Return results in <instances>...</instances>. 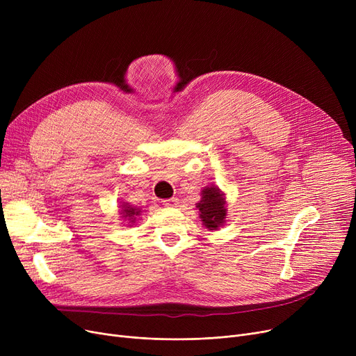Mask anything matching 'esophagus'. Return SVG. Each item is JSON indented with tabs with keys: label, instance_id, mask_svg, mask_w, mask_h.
I'll use <instances>...</instances> for the list:
<instances>
[{
	"label": "esophagus",
	"instance_id": "34e87169",
	"mask_svg": "<svg viewBox=\"0 0 356 356\" xmlns=\"http://www.w3.org/2000/svg\"><path fill=\"white\" fill-rule=\"evenodd\" d=\"M163 204H164V207H172V208H175V207H177V204H179V200H177V197L164 199V200H163Z\"/></svg>",
	"mask_w": 356,
	"mask_h": 356
}]
</instances>
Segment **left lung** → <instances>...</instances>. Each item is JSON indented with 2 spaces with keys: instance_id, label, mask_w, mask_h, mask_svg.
Segmentation results:
<instances>
[{
  "instance_id": "1",
  "label": "left lung",
  "mask_w": 356,
  "mask_h": 356,
  "mask_svg": "<svg viewBox=\"0 0 356 356\" xmlns=\"http://www.w3.org/2000/svg\"><path fill=\"white\" fill-rule=\"evenodd\" d=\"M200 219L208 229H218L227 216L225 199L218 188H207L202 191V200L197 203Z\"/></svg>"
}]
</instances>
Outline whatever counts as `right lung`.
Returning <instances> with one entry per match:
<instances>
[{
  "mask_svg": "<svg viewBox=\"0 0 356 356\" xmlns=\"http://www.w3.org/2000/svg\"><path fill=\"white\" fill-rule=\"evenodd\" d=\"M122 211H121V213L124 215L122 218H125V219H128L129 222H134V219H136V216L137 215H140V209H137V208H133V207H129V204H127V203H124L122 204Z\"/></svg>",
  "mask_w": 356,
  "mask_h": 356,
  "instance_id": "right-lung-1",
  "label": "right lung"
}]
</instances>
